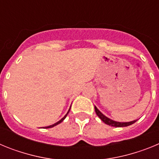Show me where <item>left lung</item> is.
Segmentation results:
<instances>
[{
    "mask_svg": "<svg viewBox=\"0 0 159 159\" xmlns=\"http://www.w3.org/2000/svg\"><path fill=\"white\" fill-rule=\"evenodd\" d=\"M95 113L98 116H99V119L102 120V122L106 124L109 125V126H111V127H128L130 125L133 124V123H135L137 121V119L136 120H133V121H130V122H117V121H115V120H112V119H109L107 118V116H105L95 106Z\"/></svg>",
    "mask_w": 159,
    "mask_h": 159,
    "instance_id": "left-lung-1",
    "label": "left lung"
}]
</instances>
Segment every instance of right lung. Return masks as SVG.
<instances>
[{
  "mask_svg": "<svg viewBox=\"0 0 159 159\" xmlns=\"http://www.w3.org/2000/svg\"><path fill=\"white\" fill-rule=\"evenodd\" d=\"M70 109H71V107H70ZM70 109H69V110H68V111H67V114H66L65 116H64V117H63V118H62V119H60V121H58V122H57V123H54V124H52V125H50V126H48V127H45V128H51V127H55V126H57V125L60 124V123H62V122H63V121H64V119H65V118H66V117H67V114L69 113V111H70Z\"/></svg>",
  "mask_w": 159,
  "mask_h": 159,
  "instance_id": "1",
  "label": "right lung"
}]
</instances>
